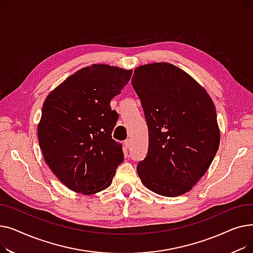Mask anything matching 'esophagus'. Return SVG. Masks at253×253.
Segmentation results:
<instances>
[{
  "instance_id": "34e87169",
  "label": "esophagus",
  "mask_w": 253,
  "mask_h": 253,
  "mask_svg": "<svg viewBox=\"0 0 253 253\" xmlns=\"http://www.w3.org/2000/svg\"><path fill=\"white\" fill-rule=\"evenodd\" d=\"M124 145H125V148H126V149H130V147H131V142H130V140H129V139H126V140L124 141Z\"/></svg>"
}]
</instances>
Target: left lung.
I'll return each mask as SVG.
<instances>
[{
	"label": "left lung",
	"mask_w": 253,
	"mask_h": 253,
	"mask_svg": "<svg viewBox=\"0 0 253 253\" xmlns=\"http://www.w3.org/2000/svg\"><path fill=\"white\" fill-rule=\"evenodd\" d=\"M131 81L149 128L138 176L158 195H183L205 174L218 150L214 103L190 75L168 62L138 66Z\"/></svg>",
	"instance_id": "1"
}]
</instances>
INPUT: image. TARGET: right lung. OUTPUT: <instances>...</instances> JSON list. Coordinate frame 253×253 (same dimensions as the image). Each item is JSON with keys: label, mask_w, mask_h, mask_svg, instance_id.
Returning a JSON list of instances; mask_svg holds the SVG:
<instances>
[{"label": "right lung", "mask_w": 253, "mask_h": 253, "mask_svg": "<svg viewBox=\"0 0 253 253\" xmlns=\"http://www.w3.org/2000/svg\"><path fill=\"white\" fill-rule=\"evenodd\" d=\"M132 70L92 64L49 93L38 125L46 163L66 188L84 195L109 188L124 160L112 138L118 114L111 100L129 82Z\"/></svg>", "instance_id": "obj_1"}]
</instances>
